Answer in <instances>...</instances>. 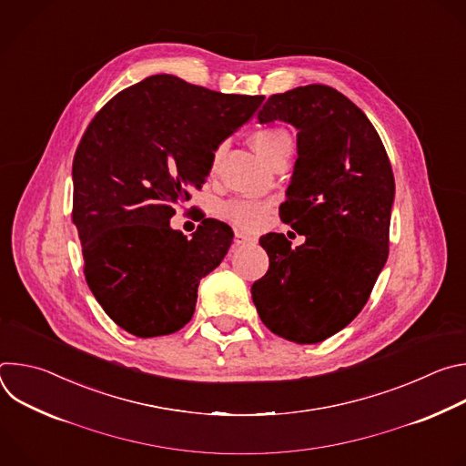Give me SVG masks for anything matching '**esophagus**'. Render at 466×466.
I'll list each match as a JSON object with an SVG mask.
<instances>
[{
  "label": "esophagus",
  "mask_w": 466,
  "mask_h": 466,
  "mask_svg": "<svg viewBox=\"0 0 466 466\" xmlns=\"http://www.w3.org/2000/svg\"><path fill=\"white\" fill-rule=\"evenodd\" d=\"M252 241H254V238L248 236V234H245V232H241V230H238V232L234 234V243H236V245H245V243H252Z\"/></svg>",
  "instance_id": "obj_1"
}]
</instances>
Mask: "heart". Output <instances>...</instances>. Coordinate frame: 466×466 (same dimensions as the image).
<instances>
[{"instance_id":"obj_1","label":"heart","mask_w":466,"mask_h":466,"mask_svg":"<svg viewBox=\"0 0 466 466\" xmlns=\"http://www.w3.org/2000/svg\"><path fill=\"white\" fill-rule=\"evenodd\" d=\"M250 146L265 162L271 166L280 157L291 155L293 151V140L289 137V132L280 127H261L254 130L250 137ZM219 157H221V151H216L210 162V173H216ZM265 214H268V207L252 203V201H228L218 208V216L221 219L245 230H252L259 227V223L265 219Z\"/></svg>"}]
</instances>
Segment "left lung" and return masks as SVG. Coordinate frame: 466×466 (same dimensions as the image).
<instances>
[{"mask_svg": "<svg viewBox=\"0 0 466 466\" xmlns=\"http://www.w3.org/2000/svg\"><path fill=\"white\" fill-rule=\"evenodd\" d=\"M259 123H291L293 177L280 219L306 241L265 234L269 269L250 288L261 322L273 334L313 345L354 320L389 256L394 177L369 117L336 88L308 85L275 94Z\"/></svg>", "mask_w": 466, "mask_h": 466, "instance_id": "obj_1", "label": "left lung"}]
</instances>
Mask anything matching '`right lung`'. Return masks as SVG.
<instances>
[{
	"mask_svg": "<svg viewBox=\"0 0 466 466\" xmlns=\"http://www.w3.org/2000/svg\"><path fill=\"white\" fill-rule=\"evenodd\" d=\"M261 101L153 76L90 121L74 157L72 219L88 288L128 334L167 336L193 317L198 282L221 263L234 232L208 218L187 239L169 219Z\"/></svg>",
	"mask_w": 466,
	"mask_h": 466,
	"instance_id": "obj_1",
	"label": "right lung"
}]
</instances>
